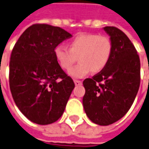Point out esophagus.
Listing matches in <instances>:
<instances>
[{
    "mask_svg": "<svg viewBox=\"0 0 149 149\" xmlns=\"http://www.w3.org/2000/svg\"><path fill=\"white\" fill-rule=\"evenodd\" d=\"M74 83L76 86H80V85L82 84V82L81 81H78V80H74Z\"/></svg>",
    "mask_w": 149,
    "mask_h": 149,
    "instance_id": "34e87169",
    "label": "esophagus"
}]
</instances>
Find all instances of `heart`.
Returning a JSON list of instances; mask_svg holds the SVG:
<instances>
[{"label": "heart", "mask_w": 149, "mask_h": 149, "mask_svg": "<svg viewBox=\"0 0 149 149\" xmlns=\"http://www.w3.org/2000/svg\"><path fill=\"white\" fill-rule=\"evenodd\" d=\"M113 42L106 36L99 34H81L69 43V48L58 45L54 54L63 69H69L78 57L80 63L68 71L74 78H81L91 71L99 72L109 63L113 54Z\"/></svg>", "instance_id": "heart-1"}]
</instances>
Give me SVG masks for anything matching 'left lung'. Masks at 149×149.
<instances>
[{
    "label": "left lung",
    "instance_id": "1",
    "mask_svg": "<svg viewBox=\"0 0 149 149\" xmlns=\"http://www.w3.org/2000/svg\"><path fill=\"white\" fill-rule=\"evenodd\" d=\"M103 29L113 42V54L103 70L83 81L82 103L92 122L109 125L124 117L134 103L140 83V61L124 32L115 27Z\"/></svg>",
    "mask_w": 149,
    "mask_h": 149
}]
</instances>
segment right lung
Segmentation results:
<instances>
[{
	"label": "right lung",
	"instance_id": "right-lung-1",
	"mask_svg": "<svg viewBox=\"0 0 149 149\" xmlns=\"http://www.w3.org/2000/svg\"><path fill=\"white\" fill-rule=\"evenodd\" d=\"M72 35L48 24H34L12 50L10 88L20 112L32 122L48 125L60 118L75 84L54 54L55 46Z\"/></svg>",
	"mask_w": 149,
	"mask_h": 149
}]
</instances>
